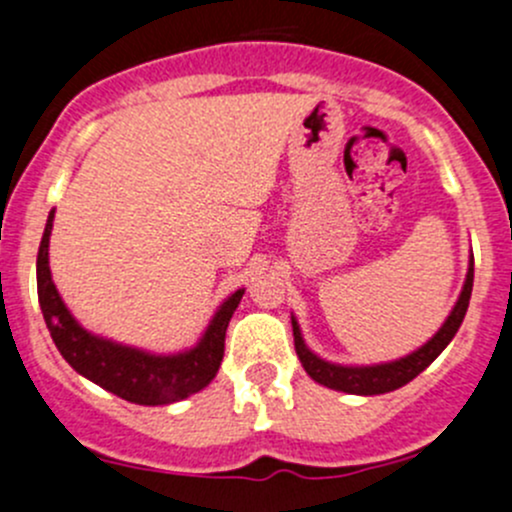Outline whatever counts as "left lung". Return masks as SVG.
<instances>
[{
    "label": "left lung",
    "mask_w": 512,
    "mask_h": 512,
    "mask_svg": "<svg viewBox=\"0 0 512 512\" xmlns=\"http://www.w3.org/2000/svg\"><path fill=\"white\" fill-rule=\"evenodd\" d=\"M470 292H473V257H470L463 292H460L458 302H455L453 312H450L448 320L443 322V327L415 352L400 357V360L380 362V365H337V362L322 360V357H317L315 352L305 345L300 325H297V320L292 317V335H295L297 357H300L307 375L330 390H340V393L350 395H382L390 393V390H398L403 388V385H408L410 380H415V377H418L420 372H423L425 367L450 345V340L455 337L458 327L463 325L465 312H468Z\"/></svg>",
    "instance_id": "obj_1"
}]
</instances>
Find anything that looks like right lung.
Listing matches in <instances>:
<instances>
[{
	"instance_id": "obj_1",
	"label": "right lung",
	"mask_w": 512,
	"mask_h": 512,
	"mask_svg": "<svg viewBox=\"0 0 512 512\" xmlns=\"http://www.w3.org/2000/svg\"><path fill=\"white\" fill-rule=\"evenodd\" d=\"M54 210L49 212L37 252V295L44 322L64 360L82 377L97 382L117 398L137 405H170L200 393L220 370L225 355V332L232 312L240 305L245 290L227 297L207 325L195 347L177 355H152L130 345L104 340L84 330L59 297L49 272V235Z\"/></svg>"
}]
</instances>
